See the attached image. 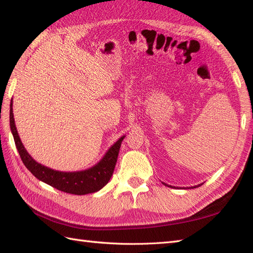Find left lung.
Returning <instances> with one entry per match:
<instances>
[{"label": "left lung", "instance_id": "8db88e82", "mask_svg": "<svg viewBox=\"0 0 253 253\" xmlns=\"http://www.w3.org/2000/svg\"><path fill=\"white\" fill-rule=\"evenodd\" d=\"M163 184H165L166 186H168V187H173V186H171V185H168V184H166V183H164V182H163ZM203 184V183H202ZM202 184H198V185H195V186H191L192 187V189H194V187H198L199 185H202Z\"/></svg>", "mask_w": 253, "mask_h": 253}]
</instances>
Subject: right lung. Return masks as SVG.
<instances>
[{"instance_id":"obj_1","label":"right lung","mask_w":253,"mask_h":253,"mask_svg":"<svg viewBox=\"0 0 253 253\" xmlns=\"http://www.w3.org/2000/svg\"><path fill=\"white\" fill-rule=\"evenodd\" d=\"M9 125L13 133L16 148L19 152L22 163L28 168L29 171L38 178L40 181L45 182L55 189L74 195H85L98 192L108 183L112 177L114 168L117 162V156L121 149L122 141L126 136L121 137L107 151V153L95 166L81 171H58L46 167L42 164L34 161L23 146L20 137L15 125L13 113V101H10L9 110Z\"/></svg>"}]
</instances>
